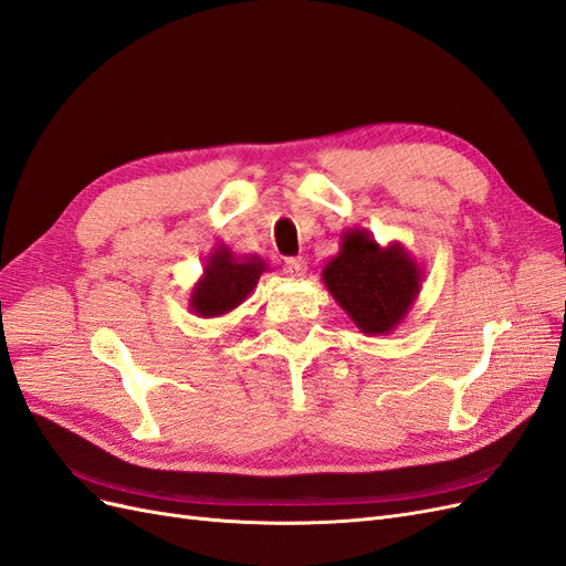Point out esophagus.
I'll use <instances>...</instances> for the list:
<instances>
[{"instance_id": "1", "label": "esophagus", "mask_w": 566, "mask_h": 566, "mask_svg": "<svg viewBox=\"0 0 566 566\" xmlns=\"http://www.w3.org/2000/svg\"><path fill=\"white\" fill-rule=\"evenodd\" d=\"M285 269H287V273L293 279H302L304 273H306V262H304V256H287L285 260Z\"/></svg>"}]
</instances>
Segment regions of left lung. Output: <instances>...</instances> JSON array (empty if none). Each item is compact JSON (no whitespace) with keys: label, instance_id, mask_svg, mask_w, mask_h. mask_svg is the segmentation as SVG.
I'll list each match as a JSON object with an SVG mask.
<instances>
[{"label":"left lung","instance_id":"left-lung-1","mask_svg":"<svg viewBox=\"0 0 566 566\" xmlns=\"http://www.w3.org/2000/svg\"><path fill=\"white\" fill-rule=\"evenodd\" d=\"M321 279L358 331L389 335L416 304L424 271L399 241L380 245L366 229H347Z\"/></svg>","mask_w":566,"mask_h":566}]
</instances>
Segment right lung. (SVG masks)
<instances>
[{"label":"right lung","instance_id":"obj_1","mask_svg":"<svg viewBox=\"0 0 566 566\" xmlns=\"http://www.w3.org/2000/svg\"><path fill=\"white\" fill-rule=\"evenodd\" d=\"M266 262L260 254H235L229 245H217L208 254L202 276L191 287L188 310L200 318H217L241 306L254 290Z\"/></svg>","mask_w":566,"mask_h":566}]
</instances>
